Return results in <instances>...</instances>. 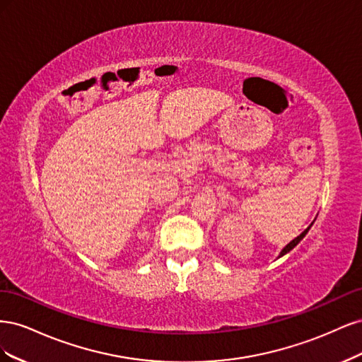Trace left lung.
Returning a JSON list of instances; mask_svg holds the SVG:
<instances>
[{"instance_id":"obj_1","label":"left lung","mask_w":362,"mask_h":362,"mask_svg":"<svg viewBox=\"0 0 362 362\" xmlns=\"http://www.w3.org/2000/svg\"><path fill=\"white\" fill-rule=\"evenodd\" d=\"M311 226H313V223H311V225H310L308 228H306V229H305V231H303V233H302L300 235H298V237H296L294 240H291V242H290V243H288V245H287L286 247H284V249L281 250V254H279V257H282V255H286V254H288V252H290V250H291V249H293V247H294L296 245H298V243L300 242V240H302V238H303V237L306 235V233H308V231H310V228H311Z\"/></svg>"}]
</instances>
